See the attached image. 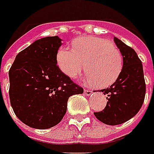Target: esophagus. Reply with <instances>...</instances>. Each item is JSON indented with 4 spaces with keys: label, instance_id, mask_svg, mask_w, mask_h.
I'll return each instance as SVG.
<instances>
[{
    "label": "esophagus",
    "instance_id": "1",
    "mask_svg": "<svg viewBox=\"0 0 154 154\" xmlns=\"http://www.w3.org/2000/svg\"><path fill=\"white\" fill-rule=\"evenodd\" d=\"M92 91L91 90H88V89H84V94L85 95H87V96H89V95H91L92 94Z\"/></svg>",
    "mask_w": 154,
    "mask_h": 154
}]
</instances>
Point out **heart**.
<instances>
[{
    "label": "heart",
    "mask_w": 154,
    "mask_h": 154,
    "mask_svg": "<svg viewBox=\"0 0 154 154\" xmlns=\"http://www.w3.org/2000/svg\"><path fill=\"white\" fill-rule=\"evenodd\" d=\"M73 47H60L56 53L57 65L66 76L76 78L87 67L86 81L89 84L107 88L118 80L123 69V57L111 41L81 37L74 41Z\"/></svg>",
    "instance_id": "b5f03b06"
}]
</instances>
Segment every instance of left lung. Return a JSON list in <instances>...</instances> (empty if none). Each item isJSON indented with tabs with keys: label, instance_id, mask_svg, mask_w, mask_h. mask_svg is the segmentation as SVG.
I'll return each instance as SVG.
<instances>
[{
	"label": "left lung",
	"instance_id": "obj_1",
	"mask_svg": "<svg viewBox=\"0 0 154 154\" xmlns=\"http://www.w3.org/2000/svg\"><path fill=\"white\" fill-rule=\"evenodd\" d=\"M113 40L123 57V69L112 85L100 90L108 101L102 111L94 112L99 120L111 126L122 124L135 116L146 95L141 60L132 48L116 37Z\"/></svg>",
	"mask_w": 154,
	"mask_h": 154
}]
</instances>
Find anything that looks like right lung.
Masks as SVG:
<instances>
[{
  "mask_svg": "<svg viewBox=\"0 0 154 154\" xmlns=\"http://www.w3.org/2000/svg\"><path fill=\"white\" fill-rule=\"evenodd\" d=\"M58 36L37 40L20 52L9 69V99L17 118L27 126L47 129L64 117L68 98L83 88L61 72Z\"/></svg>",
  "mask_w": 154,
  "mask_h": 154,
  "instance_id": "1",
  "label": "right lung"
}]
</instances>
